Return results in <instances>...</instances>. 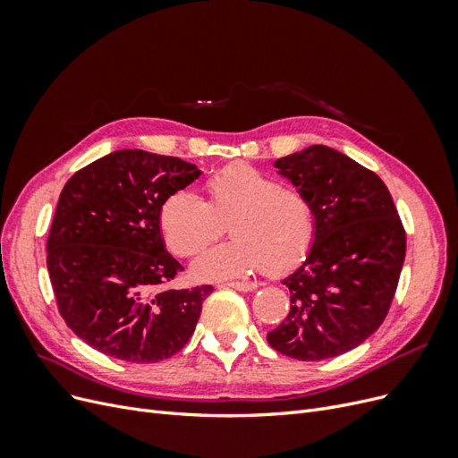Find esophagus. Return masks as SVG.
I'll return each mask as SVG.
<instances>
[{"label": "esophagus", "mask_w": 458, "mask_h": 458, "mask_svg": "<svg viewBox=\"0 0 458 458\" xmlns=\"http://www.w3.org/2000/svg\"><path fill=\"white\" fill-rule=\"evenodd\" d=\"M225 286L234 288V290H241V293H252V290L258 288V283H246V281H237V283H225Z\"/></svg>", "instance_id": "34e87169"}]
</instances>
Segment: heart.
Wrapping results in <instances>:
<instances>
[{
  "mask_svg": "<svg viewBox=\"0 0 458 458\" xmlns=\"http://www.w3.org/2000/svg\"><path fill=\"white\" fill-rule=\"evenodd\" d=\"M206 202L175 191L160 208L164 241L177 256H192L229 224L231 241L202 252L191 271L199 281H224L259 267L276 275L306 258L315 239L311 200L283 187L250 164H231L204 182Z\"/></svg>",
  "mask_w": 458,
  "mask_h": 458,
  "instance_id": "b5f03b06",
  "label": "heart"
}]
</instances>
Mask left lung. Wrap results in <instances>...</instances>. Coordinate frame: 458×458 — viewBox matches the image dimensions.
Wrapping results in <instances>:
<instances>
[{
  "instance_id": "obj_1",
  "label": "left lung",
  "mask_w": 458,
  "mask_h": 458,
  "mask_svg": "<svg viewBox=\"0 0 458 458\" xmlns=\"http://www.w3.org/2000/svg\"><path fill=\"white\" fill-rule=\"evenodd\" d=\"M275 168L311 200L317 227L306 261L283 279L290 308L267 342L298 361H323L382 325L405 261V229L382 179L335 148L311 145Z\"/></svg>"
}]
</instances>
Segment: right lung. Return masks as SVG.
<instances>
[{
	"instance_id": "right-lung-1",
	"label": "right lung",
	"mask_w": 458,
	"mask_h": 458,
	"mask_svg": "<svg viewBox=\"0 0 458 458\" xmlns=\"http://www.w3.org/2000/svg\"><path fill=\"white\" fill-rule=\"evenodd\" d=\"M200 174L182 158L123 148L66 182L47 239V271L64 323L93 350L158 363L192 336L214 288H162L183 267L165 250L160 208Z\"/></svg>"
}]
</instances>
